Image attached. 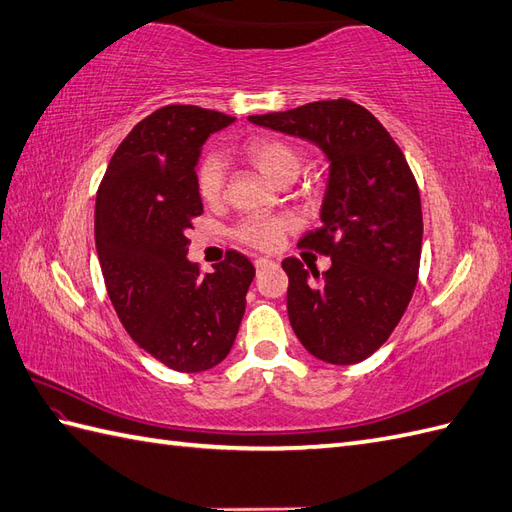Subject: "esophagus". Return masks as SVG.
Returning a JSON list of instances; mask_svg holds the SVG:
<instances>
[{"mask_svg":"<svg viewBox=\"0 0 512 512\" xmlns=\"http://www.w3.org/2000/svg\"><path fill=\"white\" fill-rule=\"evenodd\" d=\"M270 264H272V261L266 259V257H257V259H255V268H257V270L266 268V266H270Z\"/></svg>","mask_w":512,"mask_h":512,"instance_id":"34e87169","label":"esophagus"}]
</instances>
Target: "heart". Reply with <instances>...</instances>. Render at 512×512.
<instances>
[{"label": "heart", "instance_id": "1", "mask_svg": "<svg viewBox=\"0 0 512 512\" xmlns=\"http://www.w3.org/2000/svg\"><path fill=\"white\" fill-rule=\"evenodd\" d=\"M244 159L264 174L268 181L277 185L292 183L301 172V152L290 141L281 137H253L242 148ZM198 194L205 202L220 200L224 192V163L220 154L209 152L200 161L196 170ZM290 231V222L285 218H244L237 224L233 235L235 240L257 248V251H275L281 246L285 233Z\"/></svg>", "mask_w": 512, "mask_h": 512}]
</instances>
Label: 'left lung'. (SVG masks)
I'll return each instance as SVG.
<instances>
[{
    "instance_id": "1",
    "label": "left lung",
    "mask_w": 512,
    "mask_h": 512,
    "mask_svg": "<svg viewBox=\"0 0 512 512\" xmlns=\"http://www.w3.org/2000/svg\"><path fill=\"white\" fill-rule=\"evenodd\" d=\"M248 120L314 141L327 154L323 224L299 244L331 257V266L318 275L316 266L283 259L288 316L314 358L362 362L399 325L419 279L423 213L410 165L377 117L344 98Z\"/></svg>"
}]
</instances>
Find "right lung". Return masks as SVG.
I'll return each instance as SVG.
<instances>
[{
    "label": "right lung",
    "instance_id": "1",
    "mask_svg": "<svg viewBox=\"0 0 512 512\" xmlns=\"http://www.w3.org/2000/svg\"><path fill=\"white\" fill-rule=\"evenodd\" d=\"M235 117L168 104L141 120L111 157L95 198V248L106 292L128 336L178 373L227 358L255 268L229 251L202 275L187 231L202 213L200 148Z\"/></svg>",
    "mask_w": 512,
    "mask_h": 512
}]
</instances>
